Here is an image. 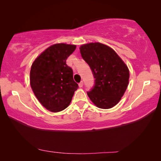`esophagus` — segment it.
I'll return each mask as SVG.
<instances>
[{
  "mask_svg": "<svg viewBox=\"0 0 161 161\" xmlns=\"http://www.w3.org/2000/svg\"><path fill=\"white\" fill-rule=\"evenodd\" d=\"M79 86H80V88H81V87H82V86H83V81H81V82L79 83Z\"/></svg>",
  "mask_w": 161,
  "mask_h": 161,
  "instance_id": "esophagus-1",
  "label": "esophagus"
}]
</instances>
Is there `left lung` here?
Wrapping results in <instances>:
<instances>
[{"label": "left lung", "mask_w": 161, "mask_h": 161, "mask_svg": "<svg viewBox=\"0 0 161 161\" xmlns=\"http://www.w3.org/2000/svg\"><path fill=\"white\" fill-rule=\"evenodd\" d=\"M80 49L95 79L87 95L99 108H112L123 97L129 84L127 66L113 49L102 43H89Z\"/></svg>", "instance_id": "8db88e82"}]
</instances>
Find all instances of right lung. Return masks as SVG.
Returning a JSON list of instances; mask_svg holds the SVG:
<instances>
[{"mask_svg": "<svg viewBox=\"0 0 161 161\" xmlns=\"http://www.w3.org/2000/svg\"><path fill=\"white\" fill-rule=\"evenodd\" d=\"M75 49L73 45H53L32 64L31 88L43 107L53 112L66 108L79 87L73 80L72 69L66 64L67 58Z\"/></svg>", "mask_w": 161, "mask_h": 161, "instance_id": "1", "label": "right lung"}]
</instances>
